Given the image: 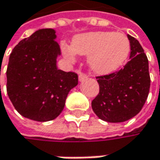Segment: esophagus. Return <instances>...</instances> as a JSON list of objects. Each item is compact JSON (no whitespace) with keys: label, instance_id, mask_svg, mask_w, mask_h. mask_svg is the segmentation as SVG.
Listing matches in <instances>:
<instances>
[{"label":"esophagus","instance_id":"esophagus-1","mask_svg":"<svg viewBox=\"0 0 160 160\" xmlns=\"http://www.w3.org/2000/svg\"><path fill=\"white\" fill-rule=\"evenodd\" d=\"M85 79H87V76L83 74V73H80L79 76H78V80H79V82H83Z\"/></svg>","mask_w":160,"mask_h":160}]
</instances>
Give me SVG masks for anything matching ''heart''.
Instances as JSON below:
<instances>
[{
    "label": "heart",
    "instance_id": "heart-1",
    "mask_svg": "<svg viewBox=\"0 0 160 160\" xmlns=\"http://www.w3.org/2000/svg\"><path fill=\"white\" fill-rule=\"evenodd\" d=\"M61 50L70 61L76 54L88 56V64L98 75H110L122 67L131 51L127 36L122 32L92 31L74 37L71 46L61 43Z\"/></svg>",
    "mask_w": 160,
    "mask_h": 160
}]
</instances>
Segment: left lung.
<instances>
[{
  "label": "left lung",
  "instance_id": "1",
  "mask_svg": "<svg viewBox=\"0 0 160 160\" xmlns=\"http://www.w3.org/2000/svg\"><path fill=\"white\" fill-rule=\"evenodd\" d=\"M130 61L120 71L96 77L100 91L92 109L101 120L123 122L137 115L147 100L150 86L148 61L140 42L128 35Z\"/></svg>",
  "mask_w": 160,
  "mask_h": 160
}]
</instances>
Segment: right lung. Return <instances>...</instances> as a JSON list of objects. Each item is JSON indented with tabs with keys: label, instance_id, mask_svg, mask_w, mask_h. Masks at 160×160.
<instances>
[{
	"label": "right lung",
	"instance_id": "obj_1",
	"mask_svg": "<svg viewBox=\"0 0 160 160\" xmlns=\"http://www.w3.org/2000/svg\"><path fill=\"white\" fill-rule=\"evenodd\" d=\"M56 30L41 28L13 48L7 68V93L23 117L37 122L56 119L78 76L57 68L60 48Z\"/></svg>",
	"mask_w": 160,
	"mask_h": 160
}]
</instances>
